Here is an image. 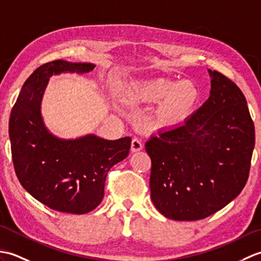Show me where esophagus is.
I'll return each instance as SVG.
<instances>
[{
	"mask_svg": "<svg viewBox=\"0 0 261 261\" xmlns=\"http://www.w3.org/2000/svg\"><path fill=\"white\" fill-rule=\"evenodd\" d=\"M142 143L139 139H137V138H135V139H132L131 141V151L132 152H138L140 151L142 149Z\"/></svg>",
	"mask_w": 261,
	"mask_h": 261,
	"instance_id": "1",
	"label": "esophagus"
}]
</instances>
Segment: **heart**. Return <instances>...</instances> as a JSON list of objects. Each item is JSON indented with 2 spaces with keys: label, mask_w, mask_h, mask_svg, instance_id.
Wrapping results in <instances>:
<instances>
[{
  "label": "heart",
  "mask_w": 261,
  "mask_h": 261,
  "mask_svg": "<svg viewBox=\"0 0 261 261\" xmlns=\"http://www.w3.org/2000/svg\"><path fill=\"white\" fill-rule=\"evenodd\" d=\"M126 101L130 103H158L153 125L160 130H171L190 120L201 102L202 93L192 81L163 79L143 81L127 87Z\"/></svg>",
  "instance_id": "heart-1"
}]
</instances>
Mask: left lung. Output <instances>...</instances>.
<instances>
[{"instance_id":"left-lung-1","label":"left lung","mask_w":261,"mask_h":261,"mask_svg":"<svg viewBox=\"0 0 261 261\" xmlns=\"http://www.w3.org/2000/svg\"><path fill=\"white\" fill-rule=\"evenodd\" d=\"M207 101L184 124L151 136V201L166 218L196 221L218 212L245 187L254 147L246 97L233 82L207 69Z\"/></svg>"}]
</instances>
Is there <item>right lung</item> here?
Here are the masks:
<instances>
[{"label":"right lung","instance_id":"1","mask_svg":"<svg viewBox=\"0 0 261 261\" xmlns=\"http://www.w3.org/2000/svg\"><path fill=\"white\" fill-rule=\"evenodd\" d=\"M94 68L91 63L63 59L40 66L22 86L10 116L11 150L19 181L37 201L58 212L85 214L97 207L109 170L130 151V137L107 140L90 134L64 139L45 124L41 102L49 79L87 74Z\"/></svg>","mask_w":261,"mask_h":261}]
</instances>
